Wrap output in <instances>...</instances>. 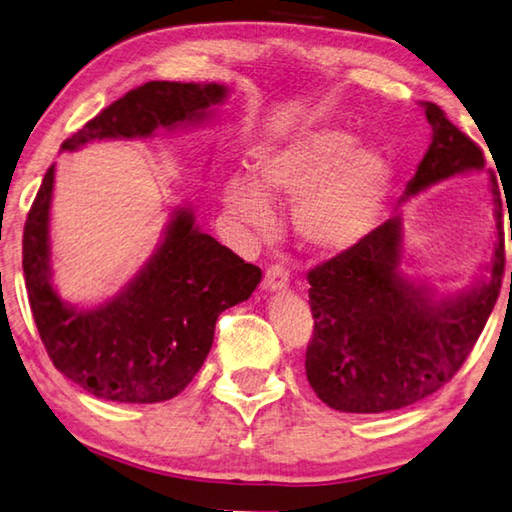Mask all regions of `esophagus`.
Masks as SVG:
<instances>
[{
	"label": "esophagus",
	"mask_w": 512,
	"mask_h": 512,
	"mask_svg": "<svg viewBox=\"0 0 512 512\" xmlns=\"http://www.w3.org/2000/svg\"><path fill=\"white\" fill-rule=\"evenodd\" d=\"M289 285V269L285 264H271L264 273V287L269 291L287 289Z\"/></svg>",
	"instance_id": "obj_1"
}]
</instances>
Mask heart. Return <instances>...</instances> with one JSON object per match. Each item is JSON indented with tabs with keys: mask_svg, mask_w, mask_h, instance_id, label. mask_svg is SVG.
<instances>
[{
	"mask_svg": "<svg viewBox=\"0 0 512 512\" xmlns=\"http://www.w3.org/2000/svg\"><path fill=\"white\" fill-rule=\"evenodd\" d=\"M392 182L387 159L335 127L307 129L257 154L255 180L232 175L223 202L234 221L269 230V198L296 200L300 241L319 253H342L376 223Z\"/></svg>",
	"mask_w": 512,
	"mask_h": 512,
	"instance_id": "obj_1",
	"label": "heart"
}]
</instances>
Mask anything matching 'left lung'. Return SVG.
Masks as SVG:
<instances>
[{
  "label": "left lung",
  "mask_w": 512,
  "mask_h": 512,
  "mask_svg": "<svg viewBox=\"0 0 512 512\" xmlns=\"http://www.w3.org/2000/svg\"><path fill=\"white\" fill-rule=\"evenodd\" d=\"M421 107L433 141L403 198L485 166L483 150L437 104L421 102ZM492 196L497 243L490 275L465 294L433 298L399 271V216L307 273L314 332L305 373L323 403L360 415L399 410L426 399L456 376L488 323L506 269L501 196L494 177Z\"/></svg>",
  "instance_id": "obj_1"
}]
</instances>
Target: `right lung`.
Returning a JSON list of instances; mask_svg holds the SVG:
<instances>
[{
	"mask_svg": "<svg viewBox=\"0 0 512 512\" xmlns=\"http://www.w3.org/2000/svg\"><path fill=\"white\" fill-rule=\"evenodd\" d=\"M225 95L221 84L148 81L88 120L61 150L102 139H143L161 127L196 123ZM52 191L54 166L47 168L22 234L24 285L47 355L63 376L97 399H173L205 362L218 314L248 300L262 271L200 232L193 209L182 207L157 253L116 298L75 310L50 280Z\"/></svg>",
	"mask_w": 512,
	"mask_h": 512,
	"instance_id": "right-lung-1",
	"label": "right lung"
}]
</instances>
